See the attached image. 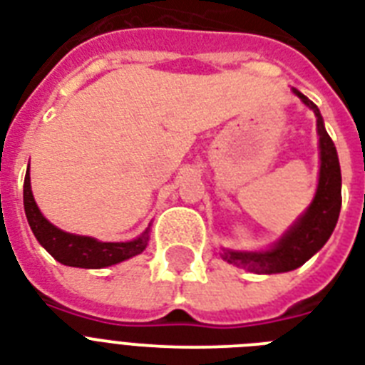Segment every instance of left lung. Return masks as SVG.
<instances>
[{
  "label": "left lung",
  "instance_id": "8db88e82",
  "mask_svg": "<svg viewBox=\"0 0 365 365\" xmlns=\"http://www.w3.org/2000/svg\"><path fill=\"white\" fill-rule=\"evenodd\" d=\"M301 102L317 115L318 149H320V174L314 199L294 225L272 244L271 248L257 252L223 248L222 257L231 265L242 267L255 274L288 272L309 261L334 233L341 212V166L337 149L326 132L324 119L314 102L294 88Z\"/></svg>",
  "mask_w": 365,
  "mask_h": 365
}]
</instances>
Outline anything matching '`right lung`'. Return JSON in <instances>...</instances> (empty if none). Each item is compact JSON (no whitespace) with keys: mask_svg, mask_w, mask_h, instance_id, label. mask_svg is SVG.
<instances>
[{"mask_svg":"<svg viewBox=\"0 0 365 365\" xmlns=\"http://www.w3.org/2000/svg\"><path fill=\"white\" fill-rule=\"evenodd\" d=\"M24 212L37 242L62 265L79 267V269H104V267L115 265V263H121V261L142 254L148 246L149 227L134 240L102 242L93 237L66 233L53 225L37 208L34 193H31L30 168L24 178Z\"/></svg>","mask_w":365,"mask_h":365,"instance_id":"obj_1","label":"right lung"}]
</instances>
